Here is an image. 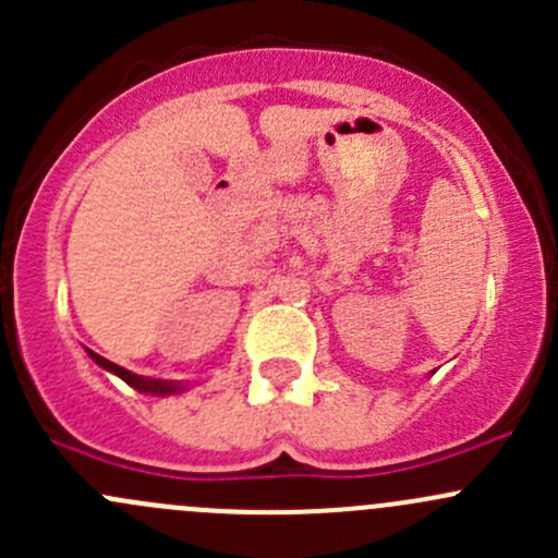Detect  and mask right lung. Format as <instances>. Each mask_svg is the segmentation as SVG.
<instances>
[{"label":"right lung","instance_id":"1","mask_svg":"<svg viewBox=\"0 0 558 558\" xmlns=\"http://www.w3.org/2000/svg\"><path fill=\"white\" fill-rule=\"evenodd\" d=\"M88 353H92V359L99 364V367L110 369V373H116L118 378L126 380L129 386L140 388V391H148V393H174V391H178V386L167 384V380H156V378H145V375H134V373H129V369L118 367V364L107 362V359L99 356V353H94V351H88Z\"/></svg>","mask_w":558,"mask_h":558}]
</instances>
